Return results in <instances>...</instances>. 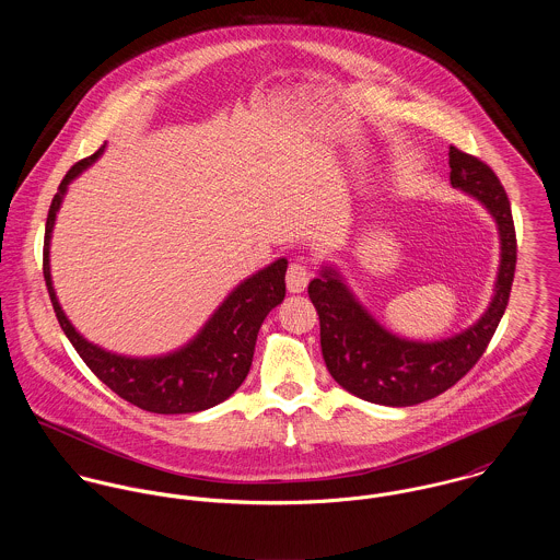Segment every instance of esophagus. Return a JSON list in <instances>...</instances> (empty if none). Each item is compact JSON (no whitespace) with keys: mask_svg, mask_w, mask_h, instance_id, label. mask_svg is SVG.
<instances>
[{"mask_svg":"<svg viewBox=\"0 0 560 560\" xmlns=\"http://www.w3.org/2000/svg\"><path fill=\"white\" fill-rule=\"evenodd\" d=\"M308 280H311V271L302 260H295V262L289 265V269H287V289L291 293H302L308 287Z\"/></svg>","mask_w":560,"mask_h":560,"instance_id":"esophagus-1","label":"esophagus"}]
</instances>
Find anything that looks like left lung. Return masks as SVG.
Instances as JSON below:
<instances>
[{
  "mask_svg": "<svg viewBox=\"0 0 560 560\" xmlns=\"http://www.w3.org/2000/svg\"><path fill=\"white\" fill-rule=\"evenodd\" d=\"M448 165L453 187L480 200L500 231L493 300L466 331L438 342H413L386 331L360 306L340 276L325 267L308 284L319 315L323 360L329 375L360 399L407 407L446 393L479 362L506 311L517 262L511 202L495 172L479 158L451 147Z\"/></svg>",
  "mask_w": 560,
  "mask_h": 560,
  "instance_id": "left-lung-1",
  "label": "left lung"
}]
</instances>
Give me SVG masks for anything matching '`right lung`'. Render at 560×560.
<instances>
[{"mask_svg":"<svg viewBox=\"0 0 560 560\" xmlns=\"http://www.w3.org/2000/svg\"><path fill=\"white\" fill-rule=\"evenodd\" d=\"M101 153L103 147L94 155L78 161L67 172L49 207L43 247V273L54 313L85 366L120 399L129 400L131 405L153 413H194L209 409L229 399L243 384L252 366L256 334L269 311L284 300L287 258H280L252 278L243 280L202 327V331L189 345L170 355L144 360L125 358L88 342L62 313L51 287L49 240L67 185Z\"/></svg>","mask_w":560,"mask_h":560,"instance_id":"add662e5","label":"right lung"}]
</instances>
